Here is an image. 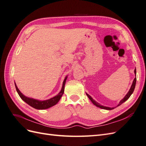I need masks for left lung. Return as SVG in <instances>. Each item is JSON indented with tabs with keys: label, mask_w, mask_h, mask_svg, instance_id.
<instances>
[{
	"label": "left lung",
	"mask_w": 146,
	"mask_h": 146,
	"mask_svg": "<svg viewBox=\"0 0 146 146\" xmlns=\"http://www.w3.org/2000/svg\"><path fill=\"white\" fill-rule=\"evenodd\" d=\"M134 72H135V76H136V68H135V70H134ZM136 77H135V78H134V80H133V83H132V85H131V87H130V90L129 91V92H127V94L125 95V96L124 97V98H123L120 102H119V104L117 105V107H118V106H119V105H121L122 104L123 102H125L127 100L129 99V98H130V96L132 94V93H133V91H134L135 88V85H136ZM86 94L87 96L88 97V98H89V99H90V100L92 102V104H93L94 105H96V107H99V108H102V109L107 110H113V109H114V108H115L116 107H116L110 108V107H105V106L101 105H100V104H99L98 102H97L96 101H95L93 99H92L89 94H87V93H86Z\"/></svg>",
	"instance_id": "left-lung-1"
}]
</instances>
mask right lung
Instances as JSON below:
<instances>
[{"mask_svg": "<svg viewBox=\"0 0 146 146\" xmlns=\"http://www.w3.org/2000/svg\"><path fill=\"white\" fill-rule=\"evenodd\" d=\"M68 78V76H66L63 82V85L62 88H61V90L60 91L59 93L57 94L56 96H54V98H52L48 100H39L37 99H35L33 98H28V97L24 96L22 92L19 91V90L17 88L16 84L15 82V87L16 91L18 93L19 96H20V98L23 99L25 102L27 103L28 105H29L31 107L37 109V110H45L47 109L48 108H50L53 106L55 105L58 102L59 100H60L61 98L62 97L63 93H64V86H65V83L66 82V79Z\"/></svg>", "mask_w": 146, "mask_h": 146, "instance_id": "1", "label": "right lung"}]
</instances>
